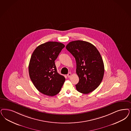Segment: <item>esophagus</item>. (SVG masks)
Wrapping results in <instances>:
<instances>
[{
    "label": "esophagus",
    "instance_id": "esophagus-1",
    "mask_svg": "<svg viewBox=\"0 0 131 131\" xmlns=\"http://www.w3.org/2000/svg\"><path fill=\"white\" fill-rule=\"evenodd\" d=\"M72 75V74H71V72H69V73H68V74H67V77H71Z\"/></svg>",
    "mask_w": 131,
    "mask_h": 131
}]
</instances>
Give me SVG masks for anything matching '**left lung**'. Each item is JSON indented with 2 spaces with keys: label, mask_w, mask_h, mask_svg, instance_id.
Masks as SVG:
<instances>
[{
  "label": "left lung",
  "mask_w": 131,
  "mask_h": 131,
  "mask_svg": "<svg viewBox=\"0 0 131 131\" xmlns=\"http://www.w3.org/2000/svg\"><path fill=\"white\" fill-rule=\"evenodd\" d=\"M66 48L74 57L79 82L75 85L78 91L88 94L97 89L104 72V64L99 51L94 45L86 41H72Z\"/></svg>",
  "instance_id": "left-lung-1"
}]
</instances>
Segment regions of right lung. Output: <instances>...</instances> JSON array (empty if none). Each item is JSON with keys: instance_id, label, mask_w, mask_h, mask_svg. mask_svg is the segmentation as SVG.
I'll list each match as a JSON object with an SVG mask.
<instances>
[{"instance_id": "obj_1", "label": "right lung", "mask_w": 131, "mask_h": 131, "mask_svg": "<svg viewBox=\"0 0 131 131\" xmlns=\"http://www.w3.org/2000/svg\"><path fill=\"white\" fill-rule=\"evenodd\" d=\"M64 47L62 43L48 41L39 45L32 54L28 66L29 77L36 89L45 95L58 94L65 81L57 72L54 63Z\"/></svg>"}]
</instances>
